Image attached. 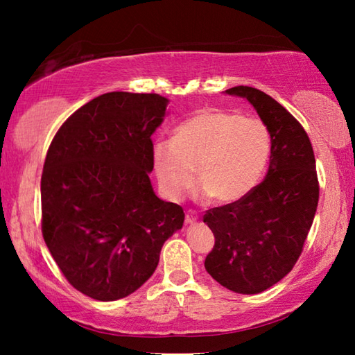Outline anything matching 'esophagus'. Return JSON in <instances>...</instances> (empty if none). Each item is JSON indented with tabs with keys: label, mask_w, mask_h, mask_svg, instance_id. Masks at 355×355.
<instances>
[{
	"label": "esophagus",
	"mask_w": 355,
	"mask_h": 355,
	"mask_svg": "<svg viewBox=\"0 0 355 355\" xmlns=\"http://www.w3.org/2000/svg\"><path fill=\"white\" fill-rule=\"evenodd\" d=\"M197 219H199V214H197L196 211H192V209H188L184 214V224L186 225H191L194 224V222H197Z\"/></svg>",
	"instance_id": "1"
}]
</instances>
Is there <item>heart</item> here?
<instances>
[{"label": "heart", "mask_w": 355, "mask_h": 355, "mask_svg": "<svg viewBox=\"0 0 355 355\" xmlns=\"http://www.w3.org/2000/svg\"><path fill=\"white\" fill-rule=\"evenodd\" d=\"M271 155V133L261 119L205 110L180 123L175 137L155 142L153 169L163 194L177 200L200 180V197L219 203L243 199L255 188Z\"/></svg>", "instance_id": "1"}]
</instances>
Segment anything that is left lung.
Instances as JSON below:
<instances>
[{
  "mask_svg": "<svg viewBox=\"0 0 355 355\" xmlns=\"http://www.w3.org/2000/svg\"><path fill=\"white\" fill-rule=\"evenodd\" d=\"M225 94L255 107L271 133V156L260 184L203 216L214 235L205 269L227 290L258 294L284 279L302 252L320 199L315 153L302 125L268 94L249 86Z\"/></svg>",
  "mask_w": 355,
  "mask_h": 355,
  "instance_id": "8db88e82",
  "label": "left lung"
}]
</instances>
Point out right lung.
Masks as SVG:
<instances>
[{
    "mask_svg": "<svg viewBox=\"0 0 355 355\" xmlns=\"http://www.w3.org/2000/svg\"><path fill=\"white\" fill-rule=\"evenodd\" d=\"M169 100L107 92L65 120L40 182L42 233L69 284L110 302L152 277L183 208L156 197L152 135Z\"/></svg>",
    "mask_w": 355,
    "mask_h": 355,
    "instance_id": "1",
    "label": "right lung"
}]
</instances>
